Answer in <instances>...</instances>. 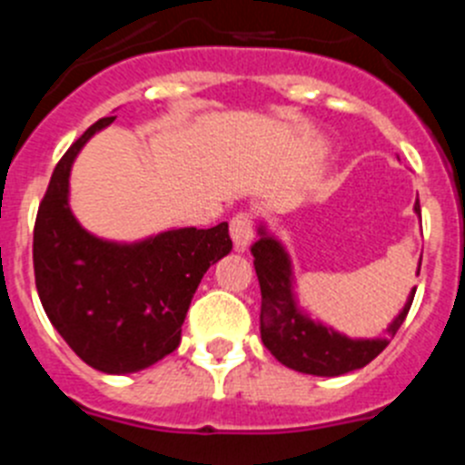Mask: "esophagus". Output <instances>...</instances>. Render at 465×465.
I'll return each instance as SVG.
<instances>
[{
	"mask_svg": "<svg viewBox=\"0 0 465 465\" xmlns=\"http://www.w3.org/2000/svg\"><path fill=\"white\" fill-rule=\"evenodd\" d=\"M230 237L235 242L237 252H244L253 240V219L246 212H240L230 221Z\"/></svg>",
	"mask_w": 465,
	"mask_h": 465,
	"instance_id": "1",
	"label": "esophagus"
}]
</instances>
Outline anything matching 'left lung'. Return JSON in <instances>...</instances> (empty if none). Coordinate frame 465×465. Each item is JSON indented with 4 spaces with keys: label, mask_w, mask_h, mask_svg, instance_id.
Returning <instances> with one entry per match:
<instances>
[{
    "label": "left lung",
    "mask_w": 465,
    "mask_h": 465,
    "mask_svg": "<svg viewBox=\"0 0 465 465\" xmlns=\"http://www.w3.org/2000/svg\"><path fill=\"white\" fill-rule=\"evenodd\" d=\"M414 212L421 213L419 200L414 203ZM258 235L261 240L252 246V253L262 298L261 338L279 363L305 375L338 377L359 371L384 351L412 307L414 291L408 295L405 307L386 328V338L351 340L342 332L332 331L331 326L314 322L300 310L293 293V268L289 253L277 237L270 235L265 225L258 228Z\"/></svg>",
    "instance_id": "8db88e82"
}]
</instances>
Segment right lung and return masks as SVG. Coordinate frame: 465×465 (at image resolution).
Here are the masks:
<instances>
[{
    "label": "right lung",
    "instance_id": "right-lung-1",
    "mask_svg": "<svg viewBox=\"0 0 465 465\" xmlns=\"http://www.w3.org/2000/svg\"><path fill=\"white\" fill-rule=\"evenodd\" d=\"M90 125L60 158L35 223V279L46 316L81 361L106 372H139L172 354L197 283L228 256V223L176 228L133 244L100 240L69 207V172L94 133Z\"/></svg>",
    "mask_w": 465,
    "mask_h": 465
}]
</instances>
